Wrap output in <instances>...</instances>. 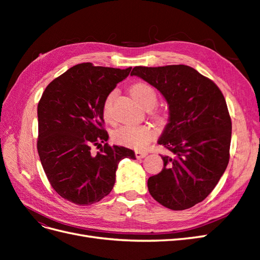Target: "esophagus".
<instances>
[{
	"mask_svg": "<svg viewBox=\"0 0 260 260\" xmlns=\"http://www.w3.org/2000/svg\"><path fill=\"white\" fill-rule=\"evenodd\" d=\"M147 155L146 151H136V157L137 158H144V157Z\"/></svg>",
	"mask_w": 260,
	"mask_h": 260,
	"instance_id": "34e87169",
	"label": "esophagus"
}]
</instances>
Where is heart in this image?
<instances>
[{"label": "heart", "instance_id": "1", "mask_svg": "<svg viewBox=\"0 0 260 260\" xmlns=\"http://www.w3.org/2000/svg\"><path fill=\"white\" fill-rule=\"evenodd\" d=\"M130 93L141 105L146 108H151L156 104V92L153 86L145 82L132 84ZM114 98L115 91L109 93L104 101L103 115L107 119L111 117V107ZM153 137L154 129L148 123H124L114 132V140L117 143L133 148H142L146 146Z\"/></svg>", "mask_w": 260, "mask_h": 260}]
</instances>
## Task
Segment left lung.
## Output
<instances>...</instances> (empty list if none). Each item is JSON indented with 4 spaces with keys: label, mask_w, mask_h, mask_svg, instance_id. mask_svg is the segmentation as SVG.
I'll return each mask as SVG.
<instances>
[{
    "label": "left lung",
    "mask_w": 260,
    "mask_h": 260,
    "mask_svg": "<svg viewBox=\"0 0 260 260\" xmlns=\"http://www.w3.org/2000/svg\"><path fill=\"white\" fill-rule=\"evenodd\" d=\"M138 76L155 86L169 106V119L158 144L168 149L162 170L147 180L149 194L172 210L205 200L226 169L232 122L217 84L185 65L137 66Z\"/></svg>",
    "instance_id": "obj_1"
}]
</instances>
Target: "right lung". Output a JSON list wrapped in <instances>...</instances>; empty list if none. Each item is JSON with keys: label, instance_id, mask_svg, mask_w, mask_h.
Instances as JSON below:
<instances>
[{"label": "right lung", "instance_id": "obj_1", "mask_svg": "<svg viewBox=\"0 0 260 260\" xmlns=\"http://www.w3.org/2000/svg\"><path fill=\"white\" fill-rule=\"evenodd\" d=\"M125 69L82 62L60 75L45 88L38 104V153L52 187L77 205H91L113 190L118 164L135 152L106 143L101 152L90 148L108 140L103 104Z\"/></svg>", "mask_w": 260, "mask_h": 260}]
</instances>
